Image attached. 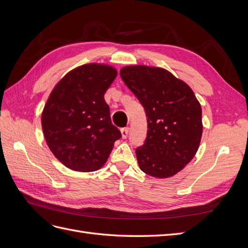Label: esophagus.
<instances>
[{"label": "esophagus", "instance_id": "1", "mask_svg": "<svg viewBox=\"0 0 248 248\" xmlns=\"http://www.w3.org/2000/svg\"><path fill=\"white\" fill-rule=\"evenodd\" d=\"M121 132H122V138L126 139L129 134V128H128V127H124V128L121 129Z\"/></svg>", "mask_w": 248, "mask_h": 248}]
</instances>
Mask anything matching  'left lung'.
Here are the masks:
<instances>
[{
	"instance_id": "left-lung-1",
	"label": "left lung",
	"mask_w": 248,
	"mask_h": 248,
	"mask_svg": "<svg viewBox=\"0 0 248 248\" xmlns=\"http://www.w3.org/2000/svg\"><path fill=\"white\" fill-rule=\"evenodd\" d=\"M120 76L147 117V138L136 149L140 170L156 178L174 176L193 158L200 146L199 101L184 81L162 68L129 66Z\"/></svg>"
}]
</instances>
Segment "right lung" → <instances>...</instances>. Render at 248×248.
Wrapping results in <instances>:
<instances>
[{
    "label": "right lung",
    "instance_id": "right-lung-1",
    "mask_svg": "<svg viewBox=\"0 0 248 248\" xmlns=\"http://www.w3.org/2000/svg\"><path fill=\"white\" fill-rule=\"evenodd\" d=\"M116 77L112 67L82 65L67 73L50 93L42 112V129L50 151L67 168L97 170L121 139L104 100Z\"/></svg>",
    "mask_w": 248,
    "mask_h": 248
}]
</instances>
